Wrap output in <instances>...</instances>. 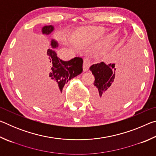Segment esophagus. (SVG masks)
<instances>
[{
	"label": "esophagus",
	"instance_id": "1",
	"mask_svg": "<svg viewBox=\"0 0 156 156\" xmlns=\"http://www.w3.org/2000/svg\"><path fill=\"white\" fill-rule=\"evenodd\" d=\"M91 66V60L89 58H84V62H83V70L85 72V71H87L89 68Z\"/></svg>",
	"mask_w": 156,
	"mask_h": 156
}]
</instances>
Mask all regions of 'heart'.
I'll list each match as a JSON object with an SVG mask.
<instances>
[{
	"instance_id": "b5f03b06",
	"label": "heart",
	"mask_w": 156,
	"mask_h": 156,
	"mask_svg": "<svg viewBox=\"0 0 156 156\" xmlns=\"http://www.w3.org/2000/svg\"><path fill=\"white\" fill-rule=\"evenodd\" d=\"M105 32L102 27H90L83 28L76 34L74 39L78 44L85 45L97 41Z\"/></svg>"
}]
</instances>
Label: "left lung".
<instances>
[{
	"mask_svg": "<svg viewBox=\"0 0 156 156\" xmlns=\"http://www.w3.org/2000/svg\"><path fill=\"white\" fill-rule=\"evenodd\" d=\"M122 54L118 63L120 77L115 80L116 68L115 64L106 65L104 62L91 65L89 69L94 76L92 91L94 105L100 108H110L122 103L129 98L132 86L138 80L139 65L136 56L131 58Z\"/></svg>",
	"mask_w": 156,
	"mask_h": 156,
	"instance_id": "left-lung-1",
	"label": "left lung"
}]
</instances>
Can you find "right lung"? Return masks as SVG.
<instances>
[{
	"instance_id": "1",
	"label": "right lung",
	"mask_w": 156,
	"mask_h": 156,
	"mask_svg": "<svg viewBox=\"0 0 156 156\" xmlns=\"http://www.w3.org/2000/svg\"><path fill=\"white\" fill-rule=\"evenodd\" d=\"M54 31L52 25L44 26L42 29L43 34H51ZM52 48L58 47L56 41L51 42ZM47 61L49 69V74L47 75V84L54 91L58 103L62 100V92L65 83L71 79L80 74L83 72V60L82 58L76 57L74 58L64 61L57 57L56 53L53 49H48L47 51Z\"/></svg>"
}]
</instances>
